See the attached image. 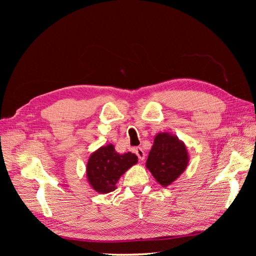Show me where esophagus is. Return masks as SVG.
I'll return each instance as SVG.
<instances>
[{
	"instance_id": "obj_1",
	"label": "esophagus",
	"mask_w": 256,
	"mask_h": 256,
	"mask_svg": "<svg viewBox=\"0 0 256 256\" xmlns=\"http://www.w3.org/2000/svg\"><path fill=\"white\" fill-rule=\"evenodd\" d=\"M134 152H136V154L138 156V160L143 161L145 159V152H144L142 147H136V148L134 150Z\"/></svg>"
}]
</instances>
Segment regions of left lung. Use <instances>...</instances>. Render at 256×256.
I'll list each match as a JSON object with an SVG mask.
<instances>
[{
    "label": "left lung",
    "mask_w": 256,
    "mask_h": 256,
    "mask_svg": "<svg viewBox=\"0 0 256 256\" xmlns=\"http://www.w3.org/2000/svg\"><path fill=\"white\" fill-rule=\"evenodd\" d=\"M189 164L186 144L175 134L159 132L146 160V168L162 187H168L180 177Z\"/></svg>",
    "instance_id": "8db88e82"
}]
</instances>
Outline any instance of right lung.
Listing matches in <instances>:
<instances>
[{
  "instance_id": "1",
  "label": "right lung",
  "mask_w": 256,
  "mask_h": 256,
  "mask_svg": "<svg viewBox=\"0 0 256 256\" xmlns=\"http://www.w3.org/2000/svg\"><path fill=\"white\" fill-rule=\"evenodd\" d=\"M134 154H118L114 145L99 147L88 158L86 177L90 187L96 192L109 193L116 189V182L131 166L136 164Z\"/></svg>"
}]
</instances>
